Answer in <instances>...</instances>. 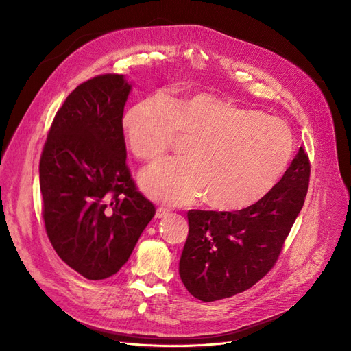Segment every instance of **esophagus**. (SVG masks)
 Returning a JSON list of instances; mask_svg holds the SVG:
<instances>
[{
  "mask_svg": "<svg viewBox=\"0 0 351 351\" xmlns=\"http://www.w3.org/2000/svg\"><path fill=\"white\" fill-rule=\"evenodd\" d=\"M169 212H171V209H168V208H163V206H159V208L156 209L155 217L162 219V217H165V216H168V215H169Z\"/></svg>",
  "mask_w": 351,
  "mask_h": 351,
  "instance_id": "obj_1",
  "label": "esophagus"
}]
</instances>
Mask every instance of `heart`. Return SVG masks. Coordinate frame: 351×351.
<instances>
[{
	"label": "heart",
	"instance_id": "heart-1",
	"mask_svg": "<svg viewBox=\"0 0 351 351\" xmlns=\"http://www.w3.org/2000/svg\"><path fill=\"white\" fill-rule=\"evenodd\" d=\"M132 154L154 162L179 141L191 138L188 159L162 160L141 175L142 189L171 205L205 204L239 212L261 202L286 173L294 152L289 126L261 110L208 92L168 99L146 97L122 118Z\"/></svg>",
	"mask_w": 351,
	"mask_h": 351
}]
</instances>
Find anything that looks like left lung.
Listing matches in <instances>:
<instances>
[{"mask_svg":"<svg viewBox=\"0 0 351 351\" xmlns=\"http://www.w3.org/2000/svg\"><path fill=\"white\" fill-rule=\"evenodd\" d=\"M308 180L310 160L300 147L278 185L256 205L239 212H188L179 274L193 298L226 299L265 278L304 205Z\"/></svg>","mask_w":351,"mask_h":351,"instance_id":"1","label":"left lung"}]
</instances>
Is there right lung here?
Listing matches in <instances>:
<instances>
[{"label":"right lung","mask_w":351,"mask_h":351,"mask_svg":"<svg viewBox=\"0 0 351 351\" xmlns=\"http://www.w3.org/2000/svg\"><path fill=\"white\" fill-rule=\"evenodd\" d=\"M131 85L102 73L66 97L40 159L45 232L55 252L89 280L115 274L155 215L126 163L123 106Z\"/></svg>","instance_id":"obj_1"}]
</instances>
